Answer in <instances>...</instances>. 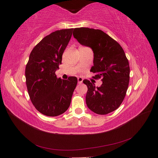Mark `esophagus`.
<instances>
[{"label": "esophagus", "mask_w": 158, "mask_h": 158, "mask_svg": "<svg viewBox=\"0 0 158 158\" xmlns=\"http://www.w3.org/2000/svg\"><path fill=\"white\" fill-rule=\"evenodd\" d=\"M77 80H78V83H79V84L83 82V79L81 77H78V78H77Z\"/></svg>", "instance_id": "obj_1"}]
</instances>
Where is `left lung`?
I'll use <instances>...</instances> for the list:
<instances>
[{"instance_id":"left-lung-1","label":"left lung","mask_w":158,"mask_h":158,"mask_svg":"<svg viewBox=\"0 0 158 158\" xmlns=\"http://www.w3.org/2000/svg\"><path fill=\"white\" fill-rule=\"evenodd\" d=\"M73 36L80 44L91 48L94 66L90 71L102 83L96 87L88 80L85 96L88 108L98 115H106L116 110L125 98L130 81V66L122 47L105 32L98 29L77 28Z\"/></svg>"}]
</instances>
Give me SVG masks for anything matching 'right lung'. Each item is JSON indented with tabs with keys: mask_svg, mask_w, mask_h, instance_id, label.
I'll list each match as a JSON object with an SVG mask.
<instances>
[{
	"mask_svg": "<svg viewBox=\"0 0 158 158\" xmlns=\"http://www.w3.org/2000/svg\"><path fill=\"white\" fill-rule=\"evenodd\" d=\"M73 31L62 29L45 36L32 50L26 66L30 98L36 110L47 116L60 115L69 109L77 84L75 77L64 80L55 74Z\"/></svg>",
	"mask_w": 158,
	"mask_h": 158,
	"instance_id": "1",
	"label": "right lung"
}]
</instances>
